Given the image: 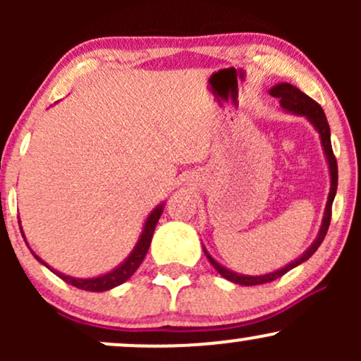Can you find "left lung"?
I'll use <instances>...</instances> for the list:
<instances>
[{
    "instance_id": "1",
    "label": "left lung",
    "mask_w": 361,
    "mask_h": 361,
    "mask_svg": "<svg viewBox=\"0 0 361 361\" xmlns=\"http://www.w3.org/2000/svg\"><path fill=\"white\" fill-rule=\"evenodd\" d=\"M270 93L275 98H280V105L283 106L285 110L292 111V114H297V115H304V117H307L310 120V123H312V126L317 128L319 135H321L322 147H324L327 163H329L331 192H329V197H327L324 219H322V226H321V231H319L317 239L312 243V246H310L309 250L305 251L299 259H295V261H293V263L287 264V267L281 268V270H276V271H273V273H268V275H261V276L238 275V273L229 271V270H227V268H224L222 264H219L217 261H215L212 256H210L209 252L204 250L205 255H207V258H209L210 263H212V267L219 273H221L224 279H227L229 281H234V283H239V285H246V287H250V285L268 283V281H273V280L280 279V276H283L285 273L292 270V268L299 267L300 263H304L305 259H309L310 256H312L314 252L317 251V247L321 246L322 241H324V238H326V234H327V229H329L331 212H333V202H334V197H336V188H338V163H336V157H334L333 146H331V130H329V123H327V118H326V115H324V110L321 109V105H319L317 102H314L312 98L307 97V94H305V93H302L299 88H295V86L288 85V82H281V85L273 86V88L270 90Z\"/></svg>"
}]
</instances>
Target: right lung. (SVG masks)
I'll list each match as a JSON object with an SVG mask.
<instances>
[{"label": "right lung", "instance_id": "1", "mask_svg": "<svg viewBox=\"0 0 361 361\" xmlns=\"http://www.w3.org/2000/svg\"><path fill=\"white\" fill-rule=\"evenodd\" d=\"M161 214H163V205L156 207V209L152 210L151 215L147 217L146 226H144L142 234H140L137 246L134 247V251L130 252V256H128V258L123 261L118 268H115L114 271L106 273V275H103V276H97V279H73V276L62 275V273H59V271H54V270L52 271L56 273L59 279L64 280L66 283L73 285V287L81 288V290H88V292H105V290L117 287V285L123 283V281H127L128 279H130V276L134 275V271L140 267L142 259L146 258L149 246H151L152 234H154L156 224H157V221H159ZM20 229H22V227H20ZM34 256L40 261V263L45 264L44 261L35 255V252H34ZM45 267H47V264H45Z\"/></svg>", "mask_w": 361, "mask_h": 361}]
</instances>
